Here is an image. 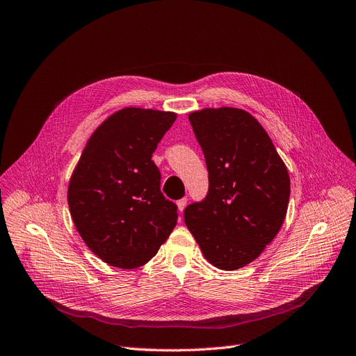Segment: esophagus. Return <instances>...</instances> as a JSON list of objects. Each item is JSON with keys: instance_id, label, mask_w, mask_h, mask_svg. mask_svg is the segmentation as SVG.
Returning a JSON list of instances; mask_svg holds the SVG:
<instances>
[{"instance_id": "obj_1", "label": "esophagus", "mask_w": 356, "mask_h": 356, "mask_svg": "<svg viewBox=\"0 0 356 356\" xmlns=\"http://www.w3.org/2000/svg\"><path fill=\"white\" fill-rule=\"evenodd\" d=\"M177 208H179V211L180 212H183L184 211V208H186V204H188V199L186 197H183V199H180V200H177Z\"/></svg>"}]
</instances>
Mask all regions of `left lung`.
Here are the masks:
<instances>
[{"instance_id": "obj_1", "label": "left lung", "mask_w": 356, "mask_h": 356, "mask_svg": "<svg viewBox=\"0 0 356 356\" xmlns=\"http://www.w3.org/2000/svg\"><path fill=\"white\" fill-rule=\"evenodd\" d=\"M204 151L209 189L184 209L186 222L211 265H249L276 237L289 202V175L264 127L236 107L189 115Z\"/></svg>"}]
</instances>
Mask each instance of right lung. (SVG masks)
Masks as SVG:
<instances>
[{"label":"right lung","mask_w":356,"mask_h":356,"mask_svg":"<svg viewBox=\"0 0 356 356\" xmlns=\"http://www.w3.org/2000/svg\"><path fill=\"white\" fill-rule=\"evenodd\" d=\"M176 113L125 107L92 132L68 186L81 238L104 264L135 269L157 254L177 224L151 160Z\"/></svg>","instance_id":"right-lung-1"}]
</instances>
